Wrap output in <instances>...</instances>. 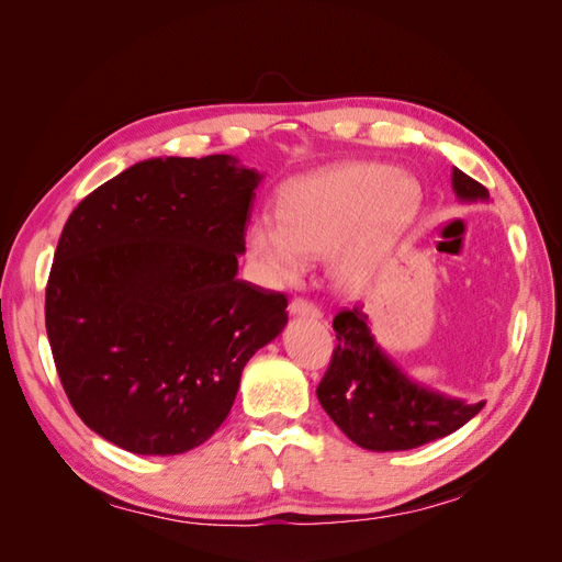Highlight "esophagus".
<instances>
[{
    "mask_svg": "<svg viewBox=\"0 0 562 562\" xmlns=\"http://www.w3.org/2000/svg\"><path fill=\"white\" fill-rule=\"evenodd\" d=\"M291 314H297V316H312V318H321V310L316 307V304L307 297H295L291 302Z\"/></svg>",
    "mask_w": 562,
    "mask_h": 562,
    "instance_id": "obj_1",
    "label": "esophagus"
}]
</instances>
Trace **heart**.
I'll return each instance as SVG.
<instances>
[{"instance_id": "heart-1", "label": "heart", "mask_w": 562, "mask_h": 562, "mask_svg": "<svg viewBox=\"0 0 562 562\" xmlns=\"http://www.w3.org/2000/svg\"><path fill=\"white\" fill-rule=\"evenodd\" d=\"M419 206V184L384 164H342L295 178L279 196V225L258 220L248 250L265 277L293 283L307 255L330 252L339 285L359 288L382 265Z\"/></svg>"}]
</instances>
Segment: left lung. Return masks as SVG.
Wrapping results in <instances>:
<instances>
[{
    "label": "left lung",
    "mask_w": 562,
    "mask_h": 562,
    "mask_svg": "<svg viewBox=\"0 0 562 562\" xmlns=\"http://www.w3.org/2000/svg\"><path fill=\"white\" fill-rule=\"evenodd\" d=\"M459 199H487V190L454 168ZM337 345L316 386L323 411L356 446L366 450H411L443 438L479 415L485 401L464 403L434 394L407 380L375 345L361 304L333 318Z\"/></svg>",
    "instance_id": "8db88e82"
}]
</instances>
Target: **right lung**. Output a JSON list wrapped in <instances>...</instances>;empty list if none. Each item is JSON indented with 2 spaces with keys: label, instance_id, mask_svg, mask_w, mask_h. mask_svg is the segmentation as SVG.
<instances>
[{
  "label": "right lung",
  "instance_id": "right-lung-1",
  "mask_svg": "<svg viewBox=\"0 0 562 562\" xmlns=\"http://www.w3.org/2000/svg\"><path fill=\"white\" fill-rule=\"evenodd\" d=\"M260 176L227 155L147 159L67 217L46 283L60 384L89 429L180 454L232 411L250 356L288 321L279 291L236 279Z\"/></svg>",
  "mask_w": 562,
  "mask_h": 562
}]
</instances>
